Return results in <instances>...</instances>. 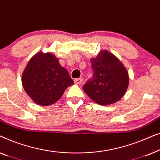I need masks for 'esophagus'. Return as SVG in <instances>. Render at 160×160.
Masks as SVG:
<instances>
[{"mask_svg":"<svg viewBox=\"0 0 160 160\" xmlns=\"http://www.w3.org/2000/svg\"><path fill=\"white\" fill-rule=\"evenodd\" d=\"M82 78H76L75 80H74V82H75V84H81L82 82Z\"/></svg>","mask_w":160,"mask_h":160,"instance_id":"esophagus-1","label":"esophagus"}]
</instances>
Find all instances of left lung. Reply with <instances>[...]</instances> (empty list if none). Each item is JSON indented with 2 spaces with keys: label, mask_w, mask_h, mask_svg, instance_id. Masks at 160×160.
<instances>
[{
  "label": "left lung",
  "mask_w": 160,
  "mask_h": 160,
  "mask_svg": "<svg viewBox=\"0 0 160 160\" xmlns=\"http://www.w3.org/2000/svg\"><path fill=\"white\" fill-rule=\"evenodd\" d=\"M93 77L83 87V90L93 101L107 106L119 101L126 93L129 75L126 68L115 55L101 50L90 60Z\"/></svg>",
  "instance_id": "obj_1"
}]
</instances>
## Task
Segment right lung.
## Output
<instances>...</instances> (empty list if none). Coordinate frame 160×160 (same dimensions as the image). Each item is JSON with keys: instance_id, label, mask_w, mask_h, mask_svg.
<instances>
[{"instance_id": "obj_1", "label": "right lung", "mask_w": 160, "mask_h": 160, "mask_svg": "<svg viewBox=\"0 0 160 160\" xmlns=\"http://www.w3.org/2000/svg\"><path fill=\"white\" fill-rule=\"evenodd\" d=\"M23 88L32 101L40 106L54 103L68 87L74 84L68 72L54 54L39 52L32 57L22 76Z\"/></svg>"}]
</instances>
